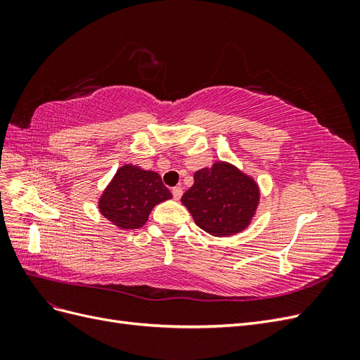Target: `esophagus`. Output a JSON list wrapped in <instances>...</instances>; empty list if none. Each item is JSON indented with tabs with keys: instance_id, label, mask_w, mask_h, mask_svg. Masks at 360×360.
Returning <instances> with one entry per match:
<instances>
[{
	"instance_id": "34e87169",
	"label": "esophagus",
	"mask_w": 360,
	"mask_h": 360,
	"mask_svg": "<svg viewBox=\"0 0 360 360\" xmlns=\"http://www.w3.org/2000/svg\"><path fill=\"white\" fill-rule=\"evenodd\" d=\"M181 195H183V189L180 186L172 188V197H174V200H180Z\"/></svg>"
}]
</instances>
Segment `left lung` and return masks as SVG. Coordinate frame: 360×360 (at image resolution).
Here are the masks:
<instances>
[{
    "mask_svg": "<svg viewBox=\"0 0 360 360\" xmlns=\"http://www.w3.org/2000/svg\"><path fill=\"white\" fill-rule=\"evenodd\" d=\"M258 200L255 181L225 162H216L212 168L195 172L193 186L181 197L195 224L219 237L245 230Z\"/></svg>",
    "mask_w": 360,
    "mask_h": 360,
    "instance_id": "8db88e82",
    "label": "left lung"
}]
</instances>
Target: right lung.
I'll return each instance as SVG.
<instances>
[{"label":"right lung","mask_w":360,"mask_h":360,"mask_svg":"<svg viewBox=\"0 0 360 360\" xmlns=\"http://www.w3.org/2000/svg\"><path fill=\"white\" fill-rule=\"evenodd\" d=\"M171 197L158 172L124 165L117 171L114 180L103 192L99 209L117 226L135 230L147 222L156 204Z\"/></svg>","instance_id":"right-lung-1"}]
</instances>
